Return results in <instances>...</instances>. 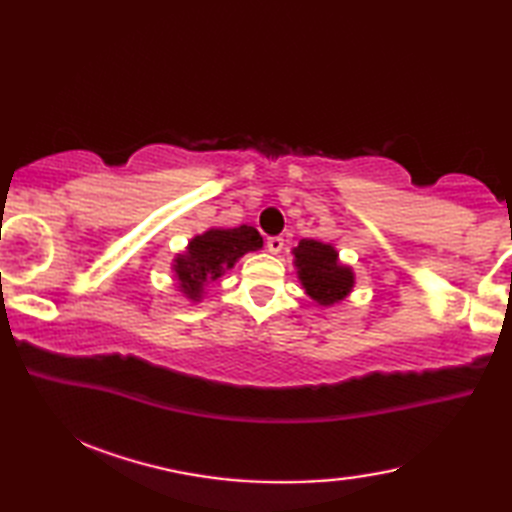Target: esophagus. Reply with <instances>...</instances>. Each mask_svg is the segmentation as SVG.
Here are the masks:
<instances>
[{"label": "esophagus", "mask_w": 512, "mask_h": 512, "mask_svg": "<svg viewBox=\"0 0 512 512\" xmlns=\"http://www.w3.org/2000/svg\"><path fill=\"white\" fill-rule=\"evenodd\" d=\"M266 246H268V250H270V253H273V255H279L281 253V250H284V246H286V242H284V237H268L266 239Z\"/></svg>", "instance_id": "34e87169"}]
</instances>
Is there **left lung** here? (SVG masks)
<instances>
[{"label":"left lung","mask_w":512,"mask_h":512,"mask_svg":"<svg viewBox=\"0 0 512 512\" xmlns=\"http://www.w3.org/2000/svg\"><path fill=\"white\" fill-rule=\"evenodd\" d=\"M295 257L303 288L321 306L341 301L352 290V270L339 264L332 246L321 244L317 239H301L295 248Z\"/></svg>","instance_id":"8db88e82"}]
</instances>
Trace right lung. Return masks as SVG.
<instances>
[{
  "mask_svg": "<svg viewBox=\"0 0 512 512\" xmlns=\"http://www.w3.org/2000/svg\"><path fill=\"white\" fill-rule=\"evenodd\" d=\"M264 239L253 226L213 228L198 235L187 248V255L176 259V275L180 288L191 299H200L206 281L220 277L226 268H233L239 257L248 250L262 248Z\"/></svg>",
  "mask_w": 512,
  "mask_h": 512,
  "instance_id": "add662e5",
  "label": "right lung"
}]
</instances>
